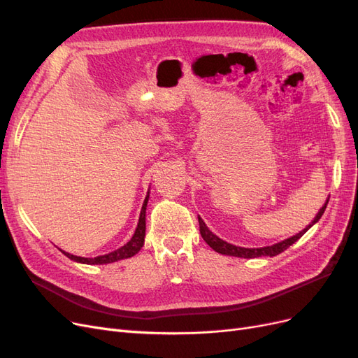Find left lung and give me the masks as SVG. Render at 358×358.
Here are the masks:
<instances>
[{
    "mask_svg": "<svg viewBox=\"0 0 358 358\" xmlns=\"http://www.w3.org/2000/svg\"><path fill=\"white\" fill-rule=\"evenodd\" d=\"M327 203L329 200L324 203L322 208L320 209V212L317 213L315 218H313L312 224H309L305 230H301L300 233H297L296 236L292 237H288V239L279 242L276 245H272V246H264V248H241V246H236V245H231V243H227L225 241L220 239L218 236H215L208 227H206V224L203 222V220L199 216V224H200V234L204 239V242L208 243L213 251L220 252V254H224V255H233V257H241V258H257V257H275L280 252H284L287 248H289L292 243L297 242L300 237L305 234L308 231V229H310V227L318 222L320 218L322 216L324 210H326L327 208Z\"/></svg>",
    "mask_w": 358,
    "mask_h": 358,
    "instance_id": "1",
    "label": "left lung"
}]
</instances>
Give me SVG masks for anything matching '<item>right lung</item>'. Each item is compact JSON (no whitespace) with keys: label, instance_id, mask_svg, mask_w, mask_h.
Masks as SVG:
<instances>
[{"label":"right lung","instance_id":"1","mask_svg":"<svg viewBox=\"0 0 358 358\" xmlns=\"http://www.w3.org/2000/svg\"><path fill=\"white\" fill-rule=\"evenodd\" d=\"M148 199H149V194L145 199V203L142 206V212H140V218H138V224H137V229L131 237V241L127 242L124 246H121L116 251L110 252V254H106V255H100V257H94V258H83V257H76L71 255L69 252H64L70 259H74V262L78 263H86V264H107V263H115L117 259H124V258H129L136 255L140 249H142L143 243H145V231H146V221H145V216H146V204H148Z\"/></svg>","mask_w":358,"mask_h":358}]
</instances>
